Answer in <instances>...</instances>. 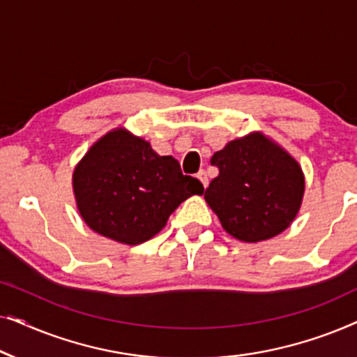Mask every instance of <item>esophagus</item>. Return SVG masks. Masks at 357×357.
<instances>
[{"mask_svg":"<svg viewBox=\"0 0 357 357\" xmlns=\"http://www.w3.org/2000/svg\"><path fill=\"white\" fill-rule=\"evenodd\" d=\"M197 177L199 178V182H202L203 183V187L204 188H206L208 187V183H209V180H208V175H206V170H199V172L197 174Z\"/></svg>","mask_w":357,"mask_h":357,"instance_id":"esophagus-1","label":"esophagus"}]
</instances>
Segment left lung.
Returning a JSON list of instances; mask_svg holds the SVG:
<instances>
[{"label":"left lung","mask_w":357,"mask_h":357,"mask_svg":"<svg viewBox=\"0 0 357 357\" xmlns=\"http://www.w3.org/2000/svg\"><path fill=\"white\" fill-rule=\"evenodd\" d=\"M219 175L204 199L222 227L238 241L260 242L289 227L301 208L304 175L289 154L250 135L214 153Z\"/></svg>","instance_id":"obj_1"}]
</instances>
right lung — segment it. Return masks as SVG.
<instances>
[{
    "mask_svg": "<svg viewBox=\"0 0 357 357\" xmlns=\"http://www.w3.org/2000/svg\"><path fill=\"white\" fill-rule=\"evenodd\" d=\"M77 208L92 231L138 245L154 237L182 202L204 192L178 160L115 130L89 149L73 175Z\"/></svg>",
    "mask_w": 357,
    "mask_h": 357,
    "instance_id": "obj_1",
    "label": "right lung"
}]
</instances>
